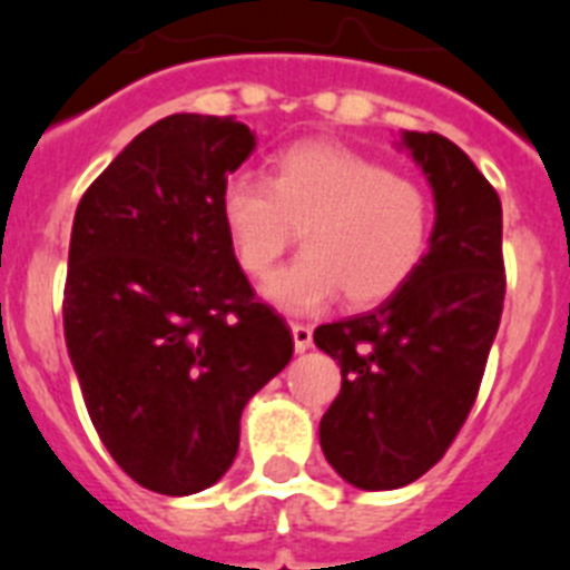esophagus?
<instances>
[{"instance_id": "esophagus-1", "label": "esophagus", "mask_w": 570, "mask_h": 570, "mask_svg": "<svg viewBox=\"0 0 570 570\" xmlns=\"http://www.w3.org/2000/svg\"><path fill=\"white\" fill-rule=\"evenodd\" d=\"M292 341H295V350L304 353L313 346V326L309 324H292Z\"/></svg>"}]
</instances>
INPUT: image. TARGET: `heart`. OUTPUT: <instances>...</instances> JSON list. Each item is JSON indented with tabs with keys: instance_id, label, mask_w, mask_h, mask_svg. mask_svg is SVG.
Listing matches in <instances>:
<instances>
[{
	"instance_id": "heart-1",
	"label": "heart",
	"mask_w": 570,
	"mask_h": 570,
	"mask_svg": "<svg viewBox=\"0 0 570 570\" xmlns=\"http://www.w3.org/2000/svg\"><path fill=\"white\" fill-rule=\"evenodd\" d=\"M220 220L237 266L269 278L301 229L304 255L266 286L292 313H318L344 292L373 306L422 266L435 209L428 186L390 171L344 142L306 140L284 148L269 183L232 175L220 189Z\"/></svg>"
}]
</instances>
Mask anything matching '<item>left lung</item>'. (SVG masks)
<instances>
[{"mask_svg": "<svg viewBox=\"0 0 570 570\" xmlns=\"http://www.w3.org/2000/svg\"><path fill=\"white\" fill-rule=\"evenodd\" d=\"M435 200L430 249L413 278L370 313L321 324L341 364L321 450L361 491H393L448 453L476 402L504 304L502 203L456 142L404 131Z\"/></svg>", "mask_w": 570, "mask_h": 570, "instance_id": "1", "label": "left lung"}]
</instances>
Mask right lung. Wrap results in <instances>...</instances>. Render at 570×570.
I'll return each mask as SVG.
<instances>
[{
    "instance_id": "1",
    "label": "right lung",
    "mask_w": 570,
    "mask_h": 570,
    "mask_svg": "<svg viewBox=\"0 0 570 570\" xmlns=\"http://www.w3.org/2000/svg\"><path fill=\"white\" fill-rule=\"evenodd\" d=\"M255 151L235 117L171 114L88 186L68 249L66 344L88 415L137 484L189 497L224 476L240 413L292 358L220 220Z\"/></svg>"
}]
</instances>
